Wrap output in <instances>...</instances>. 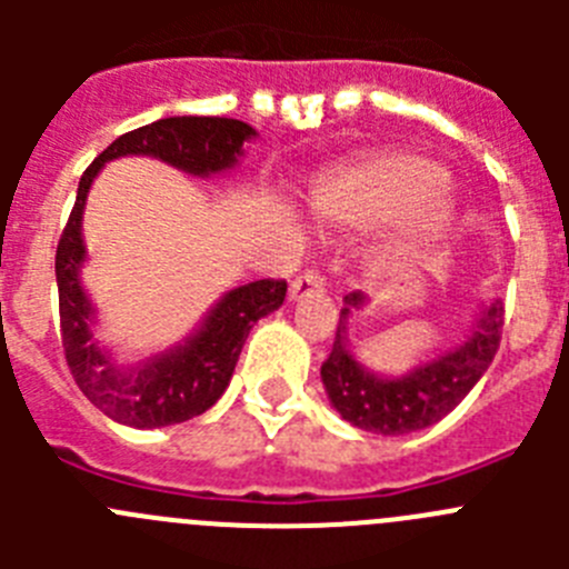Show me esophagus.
Returning <instances> with one entry per match:
<instances>
[{
    "label": "esophagus",
    "instance_id": "1",
    "mask_svg": "<svg viewBox=\"0 0 569 569\" xmlns=\"http://www.w3.org/2000/svg\"><path fill=\"white\" fill-rule=\"evenodd\" d=\"M321 293H325V279L319 273H313V270L296 276L293 284H290V301H305Z\"/></svg>",
    "mask_w": 569,
    "mask_h": 569
}]
</instances>
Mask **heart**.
Segmentation results:
<instances>
[{"instance_id": "b5f03b06", "label": "heart", "mask_w": 569, "mask_h": 569, "mask_svg": "<svg viewBox=\"0 0 569 569\" xmlns=\"http://www.w3.org/2000/svg\"><path fill=\"white\" fill-rule=\"evenodd\" d=\"M445 170L425 156L387 153L333 176L316 193V210L347 224H385L405 213L416 236L436 233L453 216L441 188Z\"/></svg>"}]
</instances>
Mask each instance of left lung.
Here are the masks:
<instances>
[{"mask_svg":"<svg viewBox=\"0 0 569 569\" xmlns=\"http://www.w3.org/2000/svg\"><path fill=\"white\" fill-rule=\"evenodd\" d=\"M367 301L365 293L345 296L333 350L321 365V385L330 405L353 427L381 436L416 433L436 425L487 373L499 350L505 301H485L453 345L427 353L405 373H379L353 353L350 330Z\"/></svg>","mask_w":569,"mask_h":569,"instance_id":"left-lung-1","label":"left lung"}]
</instances>
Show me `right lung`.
I'll use <instances>...</instances> for the list:
<instances>
[{
    "mask_svg": "<svg viewBox=\"0 0 569 569\" xmlns=\"http://www.w3.org/2000/svg\"><path fill=\"white\" fill-rule=\"evenodd\" d=\"M256 136V128L239 119L173 116L119 136L84 170L77 204L57 248L62 347L79 390L119 425L153 430L210 410L228 390L241 347L256 321L281 308L288 281L261 279L239 284L219 296L184 339L142 359L124 361L97 336V305L82 284V268L88 261L82 222L90 188L104 164L122 156H150L196 179L230 173L239 168L244 144Z\"/></svg>",
    "mask_w": 569,
    "mask_h": 569,
    "instance_id": "right-lung-1",
    "label": "right lung"
}]
</instances>
